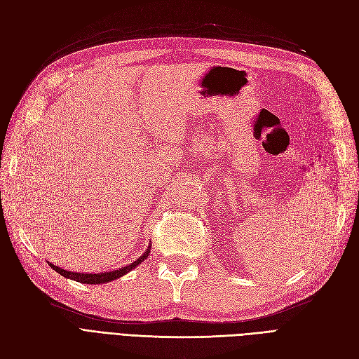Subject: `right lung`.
Returning a JSON list of instances; mask_svg holds the SVG:
<instances>
[{
	"mask_svg": "<svg viewBox=\"0 0 359 359\" xmlns=\"http://www.w3.org/2000/svg\"><path fill=\"white\" fill-rule=\"evenodd\" d=\"M149 250H151V245H148V248L145 250V253L140 256L139 259H136L135 262H132L127 266H121L119 269H114V271H107V273H97V274H83V273H73V271H67V269H62L57 265H53L50 262L49 266L53 268L57 271L58 274H61L62 277L66 278H70V280H74V281H79V283H83V285H102V283H109V281L112 280H116L119 277L126 276L127 273H130V271L135 269L137 265H140L144 262V260L148 257L149 255Z\"/></svg>",
	"mask_w": 359,
	"mask_h": 359,
	"instance_id": "1",
	"label": "right lung"
}]
</instances>
